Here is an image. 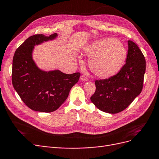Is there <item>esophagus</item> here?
I'll return each instance as SVG.
<instances>
[{
  "label": "esophagus",
  "mask_w": 159,
  "mask_h": 159,
  "mask_svg": "<svg viewBox=\"0 0 159 159\" xmlns=\"http://www.w3.org/2000/svg\"><path fill=\"white\" fill-rule=\"evenodd\" d=\"M80 80L81 81H88V79L84 75H82L80 76Z\"/></svg>",
  "instance_id": "obj_1"
}]
</instances>
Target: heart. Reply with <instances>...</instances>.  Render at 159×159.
Wrapping results in <instances>:
<instances>
[{
	"label": "heart",
	"mask_w": 159,
	"mask_h": 159,
	"mask_svg": "<svg viewBox=\"0 0 159 159\" xmlns=\"http://www.w3.org/2000/svg\"><path fill=\"white\" fill-rule=\"evenodd\" d=\"M82 51L90 57L88 65L91 72L101 78H110L117 74L127 56L123 44L111 38L98 39L87 44Z\"/></svg>",
	"instance_id": "heart-1"
}]
</instances>
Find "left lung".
<instances>
[{
	"instance_id": "obj_1",
	"label": "left lung",
	"mask_w": 159,
	"mask_h": 159,
	"mask_svg": "<svg viewBox=\"0 0 159 159\" xmlns=\"http://www.w3.org/2000/svg\"><path fill=\"white\" fill-rule=\"evenodd\" d=\"M126 64L113 77L95 81L96 91L91 101L98 109L106 113H117L126 109L143 88L145 60L138 46L128 41Z\"/></svg>"
}]
</instances>
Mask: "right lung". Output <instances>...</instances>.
I'll list each match as a JSON object with an SVG mask.
<instances>
[{
	"mask_svg": "<svg viewBox=\"0 0 159 159\" xmlns=\"http://www.w3.org/2000/svg\"><path fill=\"white\" fill-rule=\"evenodd\" d=\"M53 34L31 36L19 47L12 64V84L23 102L30 109L40 112H52L65 102L80 74H67L59 70L46 71L40 68L33 58L35 46L54 40Z\"/></svg>",
	"mask_w": 159,
	"mask_h": 159,
	"instance_id": "right-lung-1",
	"label": "right lung"
}]
</instances>
